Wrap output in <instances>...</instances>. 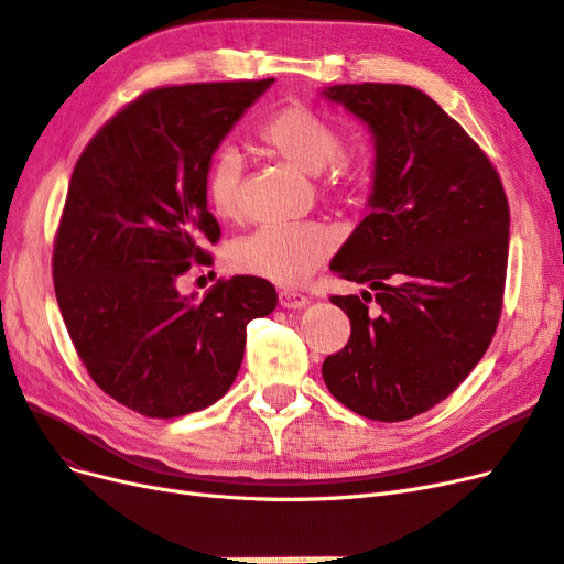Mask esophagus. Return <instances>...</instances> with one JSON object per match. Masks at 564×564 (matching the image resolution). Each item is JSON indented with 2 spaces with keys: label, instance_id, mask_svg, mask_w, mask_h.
<instances>
[{
  "label": "esophagus",
  "instance_id": "1",
  "mask_svg": "<svg viewBox=\"0 0 564 564\" xmlns=\"http://www.w3.org/2000/svg\"><path fill=\"white\" fill-rule=\"evenodd\" d=\"M279 304L283 308H302L308 304V297L302 293H295V290H281L279 293Z\"/></svg>",
  "mask_w": 564,
  "mask_h": 564
}]
</instances>
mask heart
<instances>
[{"label": "heart", "instance_id": "1", "mask_svg": "<svg viewBox=\"0 0 564 564\" xmlns=\"http://www.w3.org/2000/svg\"><path fill=\"white\" fill-rule=\"evenodd\" d=\"M258 140L271 154L306 175L325 171V189L333 196L356 194L370 173L366 148H344L337 126L302 102L283 105L269 115L258 129ZM241 177L243 161L236 150H220L210 159L206 198L210 210L225 223L241 217ZM333 246L330 231L316 223L262 227L231 243L227 262L239 274L295 288L316 274V269L330 258Z\"/></svg>", "mask_w": 564, "mask_h": 564}]
</instances>
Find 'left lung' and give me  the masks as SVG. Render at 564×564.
I'll use <instances>...</instances> for the list:
<instances>
[{
    "label": "left lung",
    "instance_id": "1",
    "mask_svg": "<svg viewBox=\"0 0 564 564\" xmlns=\"http://www.w3.org/2000/svg\"><path fill=\"white\" fill-rule=\"evenodd\" d=\"M321 96L366 123L375 148L370 213L330 262L375 297H330L351 337L323 360V381L360 416L405 422L445 401L495 337L508 202L485 152L420 88L337 84Z\"/></svg>",
    "mask_w": 564,
    "mask_h": 564
}]
</instances>
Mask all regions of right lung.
<instances>
[{"label":"right lung","instance_id":"add662e5","mask_svg":"<svg viewBox=\"0 0 564 564\" xmlns=\"http://www.w3.org/2000/svg\"><path fill=\"white\" fill-rule=\"evenodd\" d=\"M271 84L154 88L102 126L72 173L53 246L61 314L90 379L152 420L220 401L246 325L276 308L274 285L258 276L220 279L204 300L177 290L220 239L208 163Z\"/></svg>","mask_w":564,"mask_h":564}]
</instances>
